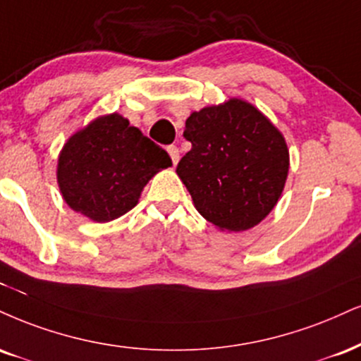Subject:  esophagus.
Returning a JSON list of instances; mask_svg holds the SVG:
<instances>
[{
	"instance_id": "34e87169",
	"label": "esophagus",
	"mask_w": 361,
	"mask_h": 361,
	"mask_svg": "<svg viewBox=\"0 0 361 361\" xmlns=\"http://www.w3.org/2000/svg\"><path fill=\"white\" fill-rule=\"evenodd\" d=\"M166 151H168L169 158H171V163L178 164V161H180V149H178L176 146H168Z\"/></svg>"
}]
</instances>
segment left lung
Returning <instances> with one entry per match:
<instances>
[{
  "instance_id": "8db88e82",
  "label": "left lung",
  "mask_w": 361,
  "mask_h": 361,
  "mask_svg": "<svg viewBox=\"0 0 361 361\" xmlns=\"http://www.w3.org/2000/svg\"><path fill=\"white\" fill-rule=\"evenodd\" d=\"M192 149L176 173L198 214L222 232H244L276 207L289 173L282 133L257 107L232 97L190 114Z\"/></svg>"
}]
</instances>
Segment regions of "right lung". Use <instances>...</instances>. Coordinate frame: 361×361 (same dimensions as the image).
<instances>
[{"label": "right lung", "instance_id": "right-lung-1", "mask_svg": "<svg viewBox=\"0 0 361 361\" xmlns=\"http://www.w3.org/2000/svg\"><path fill=\"white\" fill-rule=\"evenodd\" d=\"M169 166L163 147L112 112L67 139L56 163V183L73 212L106 224L133 210L147 181Z\"/></svg>", "mask_w": 361, "mask_h": 361}]
</instances>
